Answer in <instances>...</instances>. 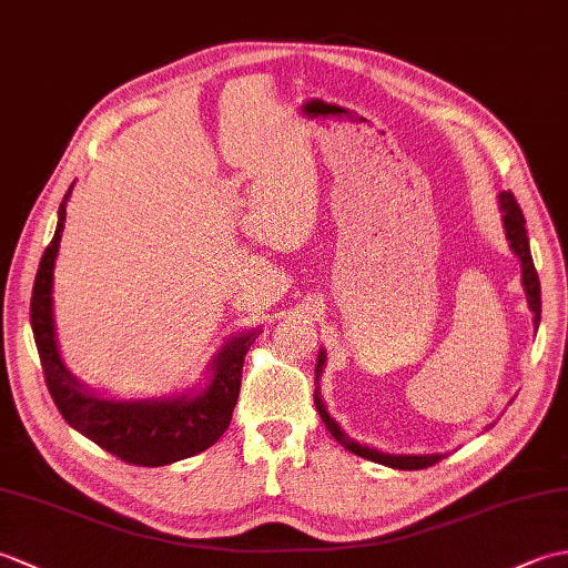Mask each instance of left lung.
<instances>
[{"label": "left lung", "mask_w": 568, "mask_h": 568, "mask_svg": "<svg viewBox=\"0 0 568 568\" xmlns=\"http://www.w3.org/2000/svg\"><path fill=\"white\" fill-rule=\"evenodd\" d=\"M500 210H503V226H505V236L510 241V248L515 251V256L520 258L523 263V285H525V293H527V303L529 310H532L535 315V327L539 324V315H541V295H539V277L535 271V263H532V253H529V239H527V229H525V216L520 204H517L515 195L508 192H500ZM324 366V352H320V361H317V376ZM315 405H317V413L322 417L324 425H327L332 437L339 442L344 449L354 452L356 456H364L368 462H376L383 466H390V468H403V470H417V468H429L434 466L442 458V454H427V456H395V454H383L378 449H371V446H361L358 442L348 439L346 434L342 432V427L336 425V422L327 415V409H324L320 395L315 393Z\"/></svg>", "instance_id": "8db88e82"}]
</instances>
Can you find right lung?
Segmentation results:
<instances>
[{"label":"right lung","instance_id":"1","mask_svg":"<svg viewBox=\"0 0 568 568\" xmlns=\"http://www.w3.org/2000/svg\"><path fill=\"white\" fill-rule=\"evenodd\" d=\"M65 192L58 210V226L45 246L31 293V329L39 348L43 378L60 415L72 429L92 439L104 452L134 466H165L180 458L195 456L222 437L232 422L241 390V368L248 346L258 332L229 342L212 364L207 388L178 400H139L114 403L84 393L60 361L53 332V263L60 234L65 226Z\"/></svg>","mask_w":568,"mask_h":568}]
</instances>
